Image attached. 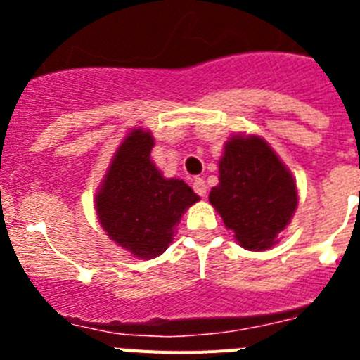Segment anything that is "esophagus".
<instances>
[{"instance_id":"esophagus-1","label":"esophagus","mask_w":360,"mask_h":360,"mask_svg":"<svg viewBox=\"0 0 360 360\" xmlns=\"http://www.w3.org/2000/svg\"><path fill=\"white\" fill-rule=\"evenodd\" d=\"M193 189H195V193L198 196H205L207 195V186H205V182H203L202 178H195V180H193Z\"/></svg>"}]
</instances>
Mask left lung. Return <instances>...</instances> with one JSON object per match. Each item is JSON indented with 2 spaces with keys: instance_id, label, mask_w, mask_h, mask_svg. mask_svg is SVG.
Here are the masks:
<instances>
[{
  "instance_id": "1",
  "label": "left lung",
  "mask_w": 360,
  "mask_h": 360,
  "mask_svg": "<svg viewBox=\"0 0 360 360\" xmlns=\"http://www.w3.org/2000/svg\"><path fill=\"white\" fill-rule=\"evenodd\" d=\"M209 202L241 247L266 250L294 216L297 193L292 174L263 139L232 136Z\"/></svg>"
}]
</instances>
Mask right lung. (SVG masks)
I'll list each match as a JSON object with an SVG mask.
<instances>
[{
	"instance_id": "1",
	"label": "right lung",
	"mask_w": 360,
	"mask_h": 360,
	"mask_svg": "<svg viewBox=\"0 0 360 360\" xmlns=\"http://www.w3.org/2000/svg\"><path fill=\"white\" fill-rule=\"evenodd\" d=\"M153 144L149 131L129 133L95 200L108 236L136 257L160 256L169 247L182 212L198 202L186 182L162 176L149 160Z\"/></svg>"
}]
</instances>
